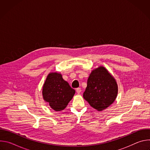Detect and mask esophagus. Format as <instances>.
Masks as SVG:
<instances>
[{"label": "esophagus", "instance_id": "esophagus-1", "mask_svg": "<svg viewBox=\"0 0 150 150\" xmlns=\"http://www.w3.org/2000/svg\"><path fill=\"white\" fill-rule=\"evenodd\" d=\"M76 93H77L78 94H80V93L81 92V89L80 88H77L76 89Z\"/></svg>", "mask_w": 150, "mask_h": 150}]
</instances>
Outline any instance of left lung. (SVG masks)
<instances>
[{
	"label": "left lung",
	"instance_id": "left-lung-1",
	"mask_svg": "<svg viewBox=\"0 0 150 150\" xmlns=\"http://www.w3.org/2000/svg\"><path fill=\"white\" fill-rule=\"evenodd\" d=\"M117 92L114 77L104 67H99L90 74L83 97L94 109L102 111L115 101Z\"/></svg>",
	"mask_w": 150,
	"mask_h": 150
}]
</instances>
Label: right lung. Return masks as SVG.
<instances>
[{
	"mask_svg": "<svg viewBox=\"0 0 150 150\" xmlns=\"http://www.w3.org/2000/svg\"><path fill=\"white\" fill-rule=\"evenodd\" d=\"M75 93V90L63 79L60 74L57 72H52L48 75L42 91L43 99L55 111L65 109Z\"/></svg>",
	"mask_w": 150,
	"mask_h": 150,
	"instance_id": "right-lung-1",
	"label": "right lung"
}]
</instances>
